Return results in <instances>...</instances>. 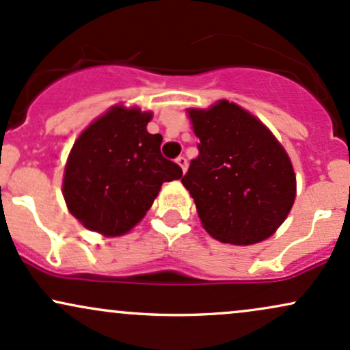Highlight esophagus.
Masks as SVG:
<instances>
[{
  "mask_svg": "<svg viewBox=\"0 0 350 350\" xmlns=\"http://www.w3.org/2000/svg\"><path fill=\"white\" fill-rule=\"evenodd\" d=\"M176 163L180 165V167H182V170L183 172H187V167H188V162H187V159L183 155H180V157H176Z\"/></svg>",
  "mask_w": 350,
  "mask_h": 350,
  "instance_id": "34e87169",
  "label": "esophagus"
}]
</instances>
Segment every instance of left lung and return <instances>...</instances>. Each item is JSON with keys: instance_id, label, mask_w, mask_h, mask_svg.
I'll list each match as a JSON object with an SVG mask.
<instances>
[{"instance_id": "obj_1", "label": "left lung", "mask_w": 350, "mask_h": 350, "mask_svg": "<svg viewBox=\"0 0 350 350\" xmlns=\"http://www.w3.org/2000/svg\"><path fill=\"white\" fill-rule=\"evenodd\" d=\"M198 157L182 183L203 228L231 245H254L276 231L296 196V176L281 144L239 105L219 100L191 109Z\"/></svg>"}]
</instances>
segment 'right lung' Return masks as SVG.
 I'll use <instances>...</instances> for the list:
<instances>
[{"mask_svg":"<svg viewBox=\"0 0 350 350\" xmlns=\"http://www.w3.org/2000/svg\"><path fill=\"white\" fill-rule=\"evenodd\" d=\"M152 113L122 105L92 122L70 150L62 193L70 213L89 230L119 237L135 226L163 182L182 168L160 152L162 135L148 133Z\"/></svg>","mask_w":350,"mask_h":350,"instance_id":"1","label":"right lung"}]
</instances>
